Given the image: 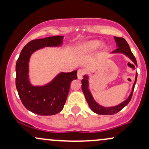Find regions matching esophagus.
Returning a JSON list of instances; mask_svg holds the SVG:
<instances>
[{"instance_id": "esophagus-1", "label": "esophagus", "mask_w": 149, "mask_h": 149, "mask_svg": "<svg viewBox=\"0 0 149 149\" xmlns=\"http://www.w3.org/2000/svg\"><path fill=\"white\" fill-rule=\"evenodd\" d=\"M84 74H85V71L83 69H78V73H77V76H78V78L79 80H81L83 77Z\"/></svg>"}]
</instances>
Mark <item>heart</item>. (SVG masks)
Instances as JSON below:
<instances>
[{
    "label": "heart",
    "instance_id": "obj_1",
    "mask_svg": "<svg viewBox=\"0 0 149 149\" xmlns=\"http://www.w3.org/2000/svg\"><path fill=\"white\" fill-rule=\"evenodd\" d=\"M101 43L100 41L98 40H92L89 41L85 43L84 44L80 47V51L82 53H89V52H92L94 50L97 49V48L101 46Z\"/></svg>",
    "mask_w": 149,
    "mask_h": 149
}]
</instances>
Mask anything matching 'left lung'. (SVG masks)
Listing matches in <instances>:
<instances>
[{
	"label": "left lung",
	"mask_w": 149,
	"mask_h": 149,
	"mask_svg": "<svg viewBox=\"0 0 149 149\" xmlns=\"http://www.w3.org/2000/svg\"><path fill=\"white\" fill-rule=\"evenodd\" d=\"M115 39V42H116V46L117 48L112 51V53H123V54L126 55L127 57L131 60L132 62L135 63V64L137 67V61L134 55L130 51V48L129 47L128 44L127 43L126 39L122 38V37H114ZM137 72L136 73L135 76V80L134 82L133 86L132 88V92L130 93V96L127 98L126 101L122 102L121 103L119 104L118 105L113 107H103L102 105H100L98 104L96 101H94V98H93L92 94H91L90 91L89 90V82H88V76L87 75L84 76V78L82 80V92H83L84 95H85L86 101H87V103H88L89 107L93 112L98 114H104V115H111V114H114L117 112H119L120 110H121L125 106L128 105L129 102L131 100L132 93H133L134 88H135V85L137 81Z\"/></svg>",
	"instance_id": "1"
}]
</instances>
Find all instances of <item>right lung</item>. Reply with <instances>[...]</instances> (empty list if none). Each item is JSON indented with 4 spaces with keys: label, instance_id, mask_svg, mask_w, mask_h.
I'll use <instances>...</instances> for the list:
<instances>
[{
    "label": "right lung",
    "instance_id": "right-lung-1",
    "mask_svg": "<svg viewBox=\"0 0 149 149\" xmlns=\"http://www.w3.org/2000/svg\"><path fill=\"white\" fill-rule=\"evenodd\" d=\"M63 36H53L30 41L23 47L16 64V87L21 102L27 110L42 116L54 115L63 109L72 80L77 79V71L61 72L44 86H33L29 80L30 57L44 47L60 46Z\"/></svg>",
    "mask_w": 149,
    "mask_h": 149
}]
</instances>
